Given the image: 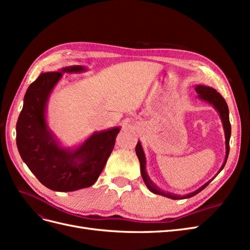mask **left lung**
Segmentation results:
<instances>
[{"label":"left lung","mask_w":250,"mask_h":250,"mask_svg":"<svg viewBox=\"0 0 250 250\" xmlns=\"http://www.w3.org/2000/svg\"><path fill=\"white\" fill-rule=\"evenodd\" d=\"M196 92L199 94V98L201 99L208 101V103H210L213 106L218 110V112L220 113V117L222 120V123H223V127H224V131H225V144H226V156H225V161L224 164L222 165V167L220 169V171L224 168V166L226 164V161H228V157H229V139H230V133H231V126L229 123V106H228V103L225 102L224 98L219 94L215 88H211L209 86H203V85H197L196 86ZM135 152H137V155L139 157V161L141 164V174H142V177L144 183L146 184L147 188L149 190L157 195H163L166 196V197H169L172 199H185V198H190L195 196L196 194H198L199 192H201L204 188H207L208 186V183H207L204 186H202L200 188H198L197 191H195L191 194H188L185 196H178V195H174L171 193H165L163 191H161L160 188H158L152 181L150 180L148 174L146 173V158H145V154H144V151L142 149L141 146V143L138 142L137 146H135ZM219 171V172H220Z\"/></svg>","instance_id":"left-lung-1"}]
</instances>
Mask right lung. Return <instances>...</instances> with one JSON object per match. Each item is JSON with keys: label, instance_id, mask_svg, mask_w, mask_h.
Here are the masks:
<instances>
[{"label": "right lung", "instance_id": "obj_1", "mask_svg": "<svg viewBox=\"0 0 250 250\" xmlns=\"http://www.w3.org/2000/svg\"><path fill=\"white\" fill-rule=\"evenodd\" d=\"M83 70L80 65L67 66L62 73ZM62 73H42L28 87L17 123V146L22 161L43 186L53 191L72 192L96 183L115 147L120 128L94 133L74 152L60 148L48 130L44 108Z\"/></svg>", "mask_w": 250, "mask_h": 250}]
</instances>
